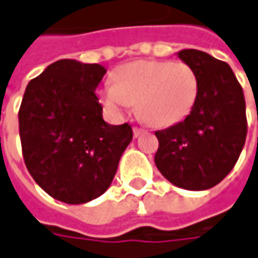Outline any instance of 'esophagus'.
<instances>
[{
	"mask_svg": "<svg viewBox=\"0 0 258 258\" xmlns=\"http://www.w3.org/2000/svg\"><path fill=\"white\" fill-rule=\"evenodd\" d=\"M143 131H144V130L139 128V127H134V128H133V134H134V137L137 139V137H140V134Z\"/></svg>",
	"mask_w": 258,
	"mask_h": 258,
	"instance_id": "obj_1",
	"label": "esophagus"
}]
</instances>
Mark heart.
Wrapping results in <instances>:
<instances>
[{
  "label": "heart",
  "mask_w": 258,
  "mask_h": 258,
  "mask_svg": "<svg viewBox=\"0 0 258 258\" xmlns=\"http://www.w3.org/2000/svg\"><path fill=\"white\" fill-rule=\"evenodd\" d=\"M199 78L187 63L169 60H136L119 66L114 84L99 92L101 102L114 112L131 104L150 127L164 128L183 121L195 107Z\"/></svg>",
  "instance_id": "heart-1"
}]
</instances>
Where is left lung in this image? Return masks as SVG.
<instances>
[{"instance_id":"8db88e82","label":"left lung","mask_w":258,"mask_h":258,"mask_svg":"<svg viewBox=\"0 0 258 258\" xmlns=\"http://www.w3.org/2000/svg\"><path fill=\"white\" fill-rule=\"evenodd\" d=\"M177 56L198 73L199 95L183 121L156 131L154 163L174 186L207 190L230 173L244 147V94L228 63L195 49L180 50Z\"/></svg>"}]
</instances>
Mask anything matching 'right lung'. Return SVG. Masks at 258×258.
<instances>
[{
    "instance_id": "1",
    "label": "right lung",
    "mask_w": 258,
    "mask_h": 258,
    "mask_svg": "<svg viewBox=\"0 0 258 258\" xmlns=\"http://www.w3.org/2000/svg\"><path fill=\"white\" fill-rule=\"evenodd\" d=\"M107 69L62 59L28 82L18 112L24 163L51 198L79 205L101 196L133 140L128 124L102 118L96 86Z\"/></svg>"
}]
</instances>
